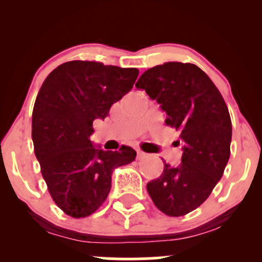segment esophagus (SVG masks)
<instances>
[{"label": "esophagus", "mask_w": 262, "mask_h": 262, "mask_svg": "<svg viewBox=\"0 0 262 262\" xmlns=\"http://www.w3.org/2000/svg\"><path fill=\"white\" fill-rule=\"evenodd\" d=\"M137 159L138 160H141V159H144V158H146V154L144 151H141V150H138L137 151Z\"/></svg>", "instance_id": "esophagus-1"}]
</instances>
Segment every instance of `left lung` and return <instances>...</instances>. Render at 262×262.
I'll list each match as a JSON object with an SVG mask.
<instances>
[{"instance_id": "8db88e82", "label": "left lung", "mask_w": 262, "mask_h": 262, "mask_svg": "<svg viewBox=\"0 0 262 262\" xmlns=\"http://www.w3.org/2000/svg\"><path fill=\"white\" fill-rule=\"evenodd\" d=\"M135 87L145 90L166 112L165 123L179 132L183 150L181 164L165 162L161 176L146 189L162 213L185 215L209 197L223 176L230 156L229 111L208 75L189 62L154 66Z\"/></svg>"}]
</instances>
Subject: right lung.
<instances>
[{"label":"right lung","instance_id":"right-lung-1","mask_svg":"<svg viewBox=\"0 0 262 262\" xmlns=\"http://www.w3.org/2000/svg\"><path fill=\"white\" fill-rule=\"evenodd\" d=\"M139 70L74 60L59 65L39 90L32 116V139L50 196L65 214L85 218L111 191L116 167L130 164L137 152L95 148L93 121L133 89Z\"/></svg>","mask_w":262,"mask_h":262}]
</instances>
